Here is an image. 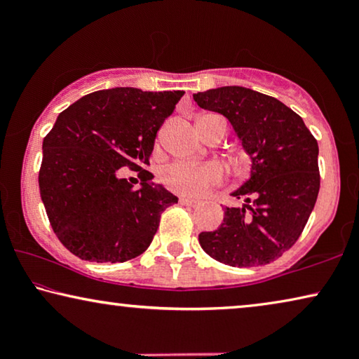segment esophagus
<instances>
[{"instance_id": "esophagus-1", "label": "esophagus", "mask_w": 359, "mask_h": 359, "mask_svg": "<svg viewBox=\"0 0 359 359\" xmlns=\"http://www.w3.org/2000/svg\"><path fill=\"white\" fill-rule=\"evenodd\" d=\"M180 204L181 205H188V208H196V205H199V201L188 199V198H180Z\"/></svg>"}]
</instances>
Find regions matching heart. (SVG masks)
I'll list each match as a JSON object with an SVG mask.
<instances>
[{"instance_id":"obj_1","label":"heart","mask_w":359,"mask_h":359,"mask_svg":"<svg viewBox=\"0 0 359 359\" xmlns=\"http://www.w3.org/2000/svg\"><path fill=\"white\" fill-rule=\"evenodd\" d=\"M203 119H212L217 121L222 134L225 135L227 130V122H225L220 116L215 114H205L201 116L198 121ZM224 175L222 170L214 163L205 165H173L168 170H165L161 181L166 188L175 191L181 196H189V198H201L204 196L210 188L222 183Z\"/></svg>"}]
</instances>
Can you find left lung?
<instances>
[{
	"label": "left lung",
	"mask_w": 359,
	"mask_h": 359,
	"mask_svg": "<svg viewBox=\"0 0 359 359\" xmlns=\"http://www.w3.org/2000/svg\"><path fill=\"white\" fill-rule=\"evenodd\" d=\"M193 97L227 117L252 160L250 180L232 193L245 204L225 208L220 227L199 233L201 247L229 266L271 263L297 242L316 205L317 140L291 107L250 88L222 86Z\"/></svg>",
	"instance_id": "left-lung-1"
}]
</instances>
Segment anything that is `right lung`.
Here are the masks:
<instances>
[{"label": "right lung", "instance_id": "obj_1", "mask_svg": "<svg viewBox=\"0 0 359 359\" xmlns=\"http://www.w3.org/2000/svg\"><path fill=\"white\" fill-rule=\"evenodd\" d=\"M183 95L112 88L90 93L58 114L42 144L39 188L53 232L78 258L122 263L139 257L161 212L178 203L144 166ZM119 168L140 171V190L120 178Z\"/></svg>", "mask_w": 359, "mask_h": 359}]
</instances>
